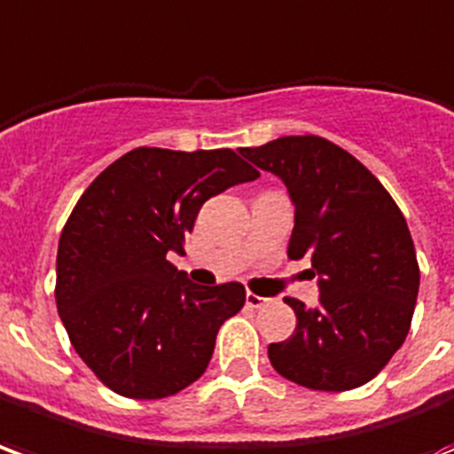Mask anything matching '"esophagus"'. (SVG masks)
Segmentation results:
<instances>
[{"label":"esophagus","instance_id":"esophagus-1","mask_svg":"<svg viewBox=\"0 0 454 454\" xmlns=\"http://www.w3.org/2000/svg\"><path fill=\"white\" fill-rule=\"evenodd\" d=\"M266 302H268L266 297L254 295V293H247V304H249V307H254V309H259V307H263Z\"/></svg>","mask_w":454,"mask_h":454}]
</instances>
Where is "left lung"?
Returning a JSON list of instances; mask_svg holds the SVG:
<instances>
[{
	"instance_id": "obj_1",
	"label": "left lung",
	"mask_w": 454,
	"mask_h": 454,
	"mask_svg": "<svg viewBox=\"0 0 454 454\" xmlns=\"http://www.w3.org/2000/svg\"><path fill=\"white\" fill-rule=\"evenodd\" d=\"M276 174L295 205L290 259L312 261L319 304L287 297L297 326L268 346L276 372L322 392L365 385L411 326L419 261L402 210L358 159L317 135L239 150Z\"/></svg>"
}]
</instances>
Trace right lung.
Here are the masks:
<instances>
[{
	"label": "right lung",
	"instance_id": "1",
	"mask_svg": "<svg viewBox=\"0 0 454 454\" xmlns=\"http://www.w3.org/2000/svg\"><path fill=\"white\" fill-rule=\"evenodd\" d=\"M254 178L231 150L137 147L79 198L59 234L55 300L79 358L115 395L164 399L205 372L247 290L195 286L168 254H184L207 198Z\"/></svg>",
	"mask_w": 454,
	"mask_h": 454
}]
</instances>
